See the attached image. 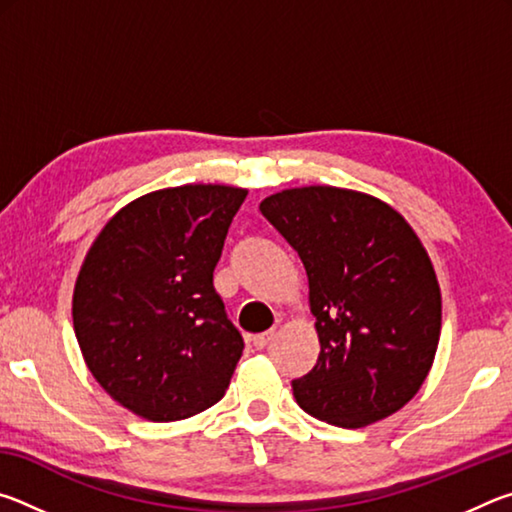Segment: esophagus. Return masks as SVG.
Masks as SVG:
<instances>
[{"mask_svg": "<svg viewBox=\"0 0 512 512\" xmlns=\"http://www.w3.org/2000/svg\"><path fill=\"white\" fill-rule=\"evenodd\" d=\"M273 336H275L273 329H271V332H264V334H257V336H253V348H255V350H264L266 345L273 341Z\"/></svg>", "mask_w": 512, "mask_h": 512, "instance_id": "esophagus-1", "label": "esophagus"}]
</instances>
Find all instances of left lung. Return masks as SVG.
Instances as JSON below:
<instances>
[{"mask_svg":"<svg viewBox=\"0 0 512 512\" xmlns=\"http://www.w3.org/2000/svg\"><path fill=\"white\" fill-rule=\"evenodd\" d=\"M302 259L320 354L293 397L343 429L384 420L436 357L440 287L427 250L391 205L339 187L284 189L259 205Z\"/></svg>","mask_w":512,"mask_h":512,"instance_id":"8db88e82","label":"left lung"}]
</instances>
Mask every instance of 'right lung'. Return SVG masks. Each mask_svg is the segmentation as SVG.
<instances>
[{"mask_svg": "<svg viewBox=\"0 0 512 512\" xmlns=\"http://www.w3.org/2000/svg\"><path fill=\"white\" fill-rule=\"evenodd\" d=\"M246 189L185 185L128 203L81 266L74 332L94 379L151 422L225 395L244 352L212 277Z\"/></svg>", "mask_w": 512, "mask_h": 512, "instance_id": "add662e5", "label": "right lung"}]
</instances>
